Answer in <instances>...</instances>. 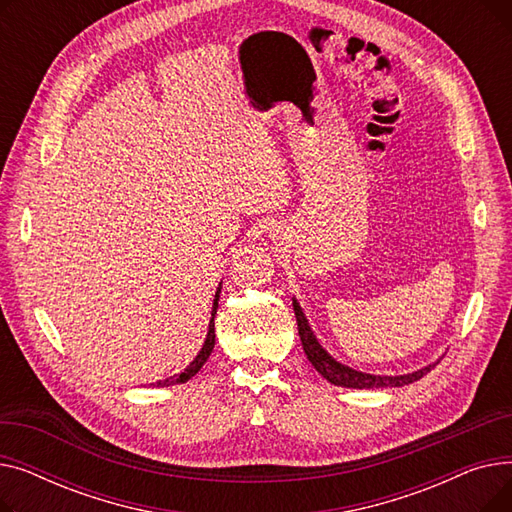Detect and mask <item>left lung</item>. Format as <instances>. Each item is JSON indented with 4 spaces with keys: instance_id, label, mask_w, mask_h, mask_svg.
Instances as JSON below:
<instances>
[{
    "instance_id": "left-lung-1",
    "label": "left lung",
    "mask_w": 512,
    "mask_h": 512,
    "mask_svg": "<svg viewBox=\"0 0 512 512\" xmlns=\"http://www.w3.org/2000/svg\"><path fill=\"white\" fill-rule=\"evenodd\" d=\"M292 307H294V315H297V324H299V336L303 342V351L307 355V359L311 361V365L324 375V378L334 384V386H342V388H355V390H369V388H400L413 384L417 380H421L425 373L432 371L436 367V363H429L413 373H405V375H375V373H365L359 369L348 367L340 361H336L324 346L319 344L315 332L309 326V319L305 315V311L301 309V303L297 299H292Z\"/></svg>"
}]
</instances>
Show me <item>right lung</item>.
<instances>
[{"label": "right lung", "mask_w": 512, "mask_h": 512, "mask_svg": "<svg viewBox=\"0 0 512 512\" xmlns=\"http://www.w3.org/2000/svg\"><path fill=\"white\" fill-rule=\"evenodd\" d=\"M220 292H222V284L218 288V292H215V299H213V309H211V319H209V330H207V338L201 346V351L197 353V357L191 361V365H186L184 371L180 373H174L170 375V378L166 380H159L155 384H149L153 388H166V386H176V384H184L193 378V375L199 373V369L205 365V361L209 359L211 351H213V344H215V326H213V319H215V313H218V301H220Z\"/></svg>", "instance_id": "right-lung-1"}]
</instances>
